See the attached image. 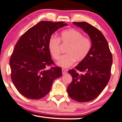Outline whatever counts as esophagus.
<instances>
[{
	"mask_svg": "<svg viewBox=\"0 0 122 122\" xmlns=\"http://www.w3.org/2000/svg\"><path fill=\"white\" fill-rule=\"evenodd\" d=\"M62 73L63 75H65L67 74V71L65 69H62Z\"/></svg>",
	"mask_w": 122,
	"mask_h": 122,
	"instance_id": "1",
	"label": "esophagus"
}]
</instances>
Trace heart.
<instances>
[{
	"instance_id": "b5f03b06",
	"label": "heart",
	"mask_w": 122,
	"mask_h": 122,
	"mask_svg": "<svg viewBox=\"0 0 122 122\" xmlns=\"http://www.w3.org/2000/svg\"><path fill=\"white\" fill-rule=\"evenodd\" d=\"M63 43L69 45L66 53L62 55L57 62L60 67L67 68L71 66L76 60L81 62L85 59L91 48V42L87 37H83V34L74 29L63 31L60 36ZM60 39L52 36L48 41V49L53 57L58 60L60 56Z\"/></svg>"
}]
</instances>
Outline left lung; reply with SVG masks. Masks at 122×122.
I'll use <instances>...</instances> for the list:
<instances>
[{
  "mask_svg": "<svg viewBox=\"0 0 122 122\" xmlns=\"http://www.w3.org/2000/svg\"><path fill=\"white\" fill-rule=\"evenodd\" d=\"M82 29L91 41V48L85 59L68 72L72 81L67 92L74 100L84 102L92 101L102 92L109 81L112 63V54L105 37L100 31L85 22H73Z\"/></svg>",
  "mask_w": 122,
  "mask_h": 122,
  "instance_id": "obj_1",
  "label": "left lung"
}]
</instances>
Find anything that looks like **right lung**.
<instances>
[{"instance_id": "add662e5", "label": "right lung", "mask_w": 122, "mask_h": 122, "mask_svg": "<svg viewBox=\"0 0 122 122\" xmlns=\"http://www.w3.org/2000/svg\"><path fill=\"white\" fill-rule=\"evenodd\" d=\"M63 22L41 21L30 28L19 39L11 55V78L17 91L30 99H39L47 94L54 81L62 75L59 67L47 68L54 63L48 41Z\"/></svg>"}]
</instances>
